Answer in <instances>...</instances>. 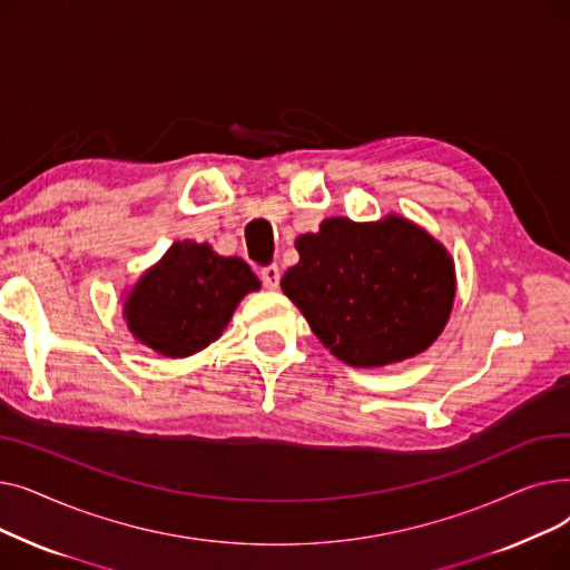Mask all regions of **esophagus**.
I'll return each instance as SVG.
<instances>
[{
	"label": "esophagus",
	"instance_id": "obj_1",
	"mask_svg": "<svg viewBox=\"0 0 570 570\" xmlns=\"http://www.w3.org/2000/svg\"><path fill=\"white\" fill-rule=\"evenodd\" d=\"M279 277H282V273H279V267H277V265H267V267H263V269H261L263 286H265V288H269V291H275V288L279 286Z\"/></svg>",
	"mask_w": 570,
	"mask_h": 570
}]
</instances>
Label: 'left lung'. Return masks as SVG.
Segmentation results:
<instances>
[{"instance_id": "obj_1", "label": "left lung", "mask_w": 570, "mask_h": 570, "mask_svg": "<svg viewBox=\"0 0 570 570\" xmlns=\"http://www.w3.org/2000/svg\"><path fill=\"white\" fill-rule=\"evenodd\" d=\"M282 291L312 333L351 367H385L428 351L451 318L455 261L402 215L327 217L295 239Z\"/></svg>"}]
</instances>
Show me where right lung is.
I'll use <instances>...</instances> for the list:
<instances>
[{"mask_svg": "<svg viewBox=\"0 0 570 570\" xmlns=\"http://www.w3.org/2000/svg\"><path fill=\"white\" fill-rule=\"evenodd\" d=\"M258 288L243 258L177 239L127 291L122 316L142 346L164 357H189L217 342L239 301Z\"/></svg>", "mask_w": 570, "mask_h": 570, "instance_id": "obj_1", "label": "right lung"}]
</instances>
